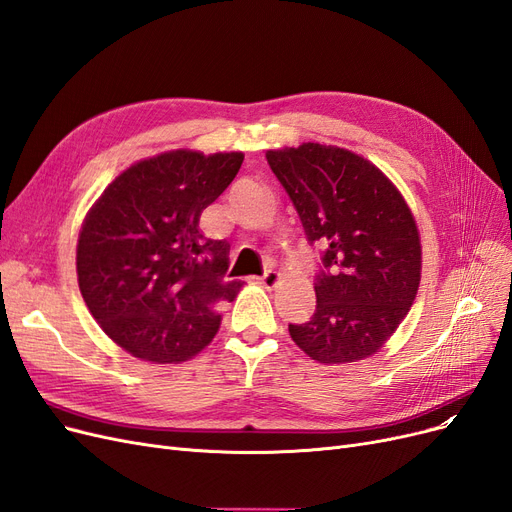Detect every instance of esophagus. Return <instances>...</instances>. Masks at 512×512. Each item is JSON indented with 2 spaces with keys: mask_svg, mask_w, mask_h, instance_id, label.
I'll return each mask as SVG.
<instances>
[{
  "mask_svg": "<svg viewBox=\"0 0 512 512\" xmlns=\"http://www.w3.org/2000/svg\"><path fill=\"white\" fill-rule=\"evenodd\" d=\"M257 280H259V285H263V287H266V289H274V287L278 285L280 274H278V272H274V270H268L266 274L259 276Z\"/></svg>",
  "mask_w": 512,
  "mask_h": 512,
  "instance_id": "obj_1",
  "label": "esophagus"
}]
</instances>
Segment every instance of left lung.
<instances>
[{
	"instance_id": "8db88e82",
	"label": "left lung",
	"mask_w": 512,
	"mask_h": 512,
	"mask_svg": "<svg viewBox=\"0 0 512 512\" xmlns=\"http://www.w3.org/2000/svg\"><path fill=\"white\" fill-rule=\"evenodd\" d=\"M310 244L320 242L316 310L289 325L293 342L325 365L356 363L380 350L418 295L422 244L399 189L380 168L335 145L270 149Z\"/></svg>"
}]
</instances>
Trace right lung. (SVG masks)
Listing matches in <instances>:
<instances>
[{
    "mask_svg": "<svg viewBox=\"0 0 512 512\" xmlns=\"http://www.w3.org/2000/svg\"><path fill=\"white\" fill-rule=\"evenodd\" d=\"M244 154L177 149L113 179L78 238V282L101 329L149 363H183L213 342L240 280L230 244L204 238L200 215L234 181Z\"/></svg>",
    "mask_w": 512,
    "mask_h": 512,
    "instance_id": "obj_1",
    "label": "right lung"
}]
</instances>
